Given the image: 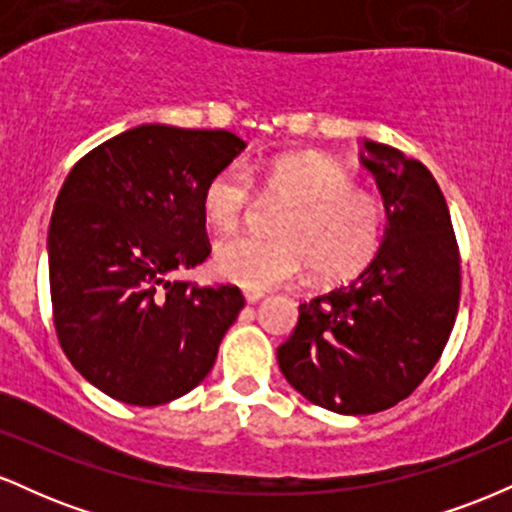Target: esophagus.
<instances>
[{
    "label": "esophagus",
    "mask_w": 512,
    "mask_h": 512,
    "mask_svg": "<svg viewBox=\"0 0 512 512\" xmlns=\"http://www.w3.org/2000/svg\"><path fill=\"white\" fill-rule=\"evenodd\" d=\"M243 296H245V301H248V303H260L264 298V293L262 291H245Z\"/></svg>",
    "instance_id": "obj_1"
}]
</instances>
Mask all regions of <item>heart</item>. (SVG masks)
<instances>
[{
  "instance_id": "obj_1",
  "label": "heart",
  "mask_w": 512,
  "mask_h": 512,
  "mask_svg": "<svg viewBox=\"0 0 512 512\" xmlns=\"http://www.w3.org/2000/svg\"><path fill=\"white\" fill-rule=\"evenodd\" d=\"M264 195L286 199L276 238L233 236L214 250L221 279L250 291H267L310 269L322 279H349L378 252L385 211L380 199L358 190L332 158L303 154L279 158L264 168ZM252 199L248 170L226 166L204 185L202 211L216 231H233Z\"/></svg>"
}]
</instances>
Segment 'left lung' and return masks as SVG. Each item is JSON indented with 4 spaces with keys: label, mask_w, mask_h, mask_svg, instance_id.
<instances>
[{
    "label": "left lung",
    "mask_w": 512,
    "mask_h": 512,
    "mask_svg": "<svg viewBox=\"0 0 512 512\" xmlns=\"http://www.w3.org/2000/svg\"><path fill=\"white\" fill-rule=\"evenodd\" d=\"M361 166L385 202L380 250L351 284L298 305L296 330L276 349L293 390L344 416L409 397L443 354L460 303V255L431 170L370 139Z\"/></svg>",
    "instance_id": "8db88e82"
}]
</instances>
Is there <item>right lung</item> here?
Masks as SVG:
<instances>
[{
    "mask_svg": "<svg viewBox=\"0 0 512 512\" xmlns=\"http://www.w3.org/2000/svg\"><path fill=\"white\" fill-rule=\"evenodd\" d=\"M245 146L226 129L139 125L88 151L64 180L48 231L55 330L108 397L156 407L214 366L243 296L173 274L209 257L204 185Z\"/></svg>",
    "mask_w": 512,
    "mask_h": 512,
    "instance_id": "add662e5",
    "label": "right lung"
}]
</instances>
